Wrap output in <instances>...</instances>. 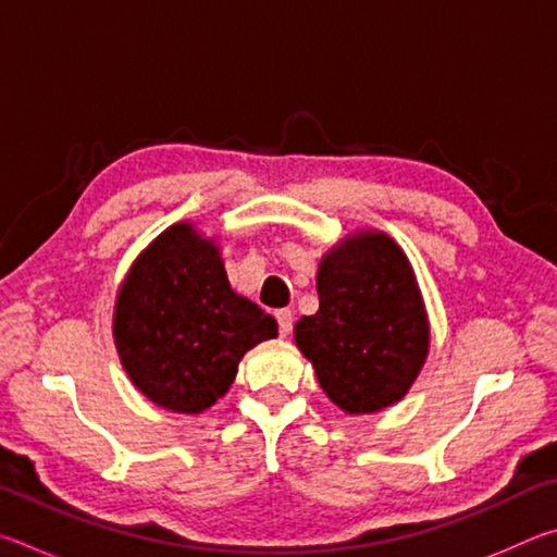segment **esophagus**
<instances>
[{"mask_svg": "<svg viewBox=\"0 0 557 557\" xmlns=\"http://www.w3.org/2000/svg\"><path fill=\"white\" fill-rule=\"evenodd\" d=\"M275 319H277V326H280V336H287L292 332V322H295V314H292V309H277Z\"/></svg>", "mask_w": 557, "mask_h": 557, "instance_id": "obj_1", "label": "esophagus"}]
</instances>
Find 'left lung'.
I'll return each mask as SVG.
<instances>
[{
	"instance_id": "8db88e82",
	"label": "left lung",
	"mask_w": 557,
	"mask_h": 557,
	"mask_svg": "<svg viewBox=\"0 0 557 557\" xmlns=\"http://www.w3.org/2000/svg\"><path fill=\"white\" fill-rule=\"evenodd\" d=\"M319 312L295 342L326 398L348 414L398 403L425 363L430 324L412 265L381 231L344 238L319 262Z\"/></svg>"
}]
</instances>
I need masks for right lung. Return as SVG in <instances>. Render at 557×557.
<instances>
[{
	"instance_id": "right-lung-1",
	"label": "right lung",
	"mask_w": 557,
	"mask_h": 557,
	"mask_svg": "<svg viewBox=\"0 0 557 557\" xmlns=\"http://www.w3.org/2000/svg\"><path fill=\"white\" fill-rule=\"evenodd\" d=\"M112 336L129 381L159 408L199 414L277 322L235 295L213 238L176 223L139 252L117 292Z\"/></svg>"
}]
</instances>
